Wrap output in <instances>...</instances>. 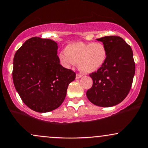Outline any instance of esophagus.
<instances>
[{
  "label": "esophagus",
  "instance_id": "obj_1",
  "mask_svg": "<svg viewBox=\"0 0 148 148\" xmlns=\"http://www.w3.org/2000/svg\"><path fill=\"white\" fill-rule=\"evenodd\" d=\"M82 74H80V73H77L76 74V79H79V78H80L81 77H82Z\"/></svg>",
  "mask_w": 148,
  "mask_h": 148
}]
</instances>
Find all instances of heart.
I'll use <instances>...</instances> for the list:
<instances>
[{
	"label": "heart",
	"instance_id": "obj_1",
	"mask_svg": "<svg viewBox=\"0 0 148 148\" xmlns=\"http://www.w3.org/2000/svg\"><path fill=\"white\" fill-rule=\"evenodd\" d=\"M106 50L101 43L76 42L69 44L66 51L59 54L60 61L66 68L79 64V68L85 73L99 70L106 59Z\"/></svg>",
	"mask_w": 148,
	"mask_h": 148
}]
</instances>
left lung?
<instances>
[{
	"label": "left lung",
	"mask_w": 148,
	"mask_h": 148,
	"mask_svg": "<svg viewBox=\"0 0 148 148\" xmlns=\"http://www.w3.org/2000/svg\"><path fill=\"white\" fill-rule=\"evenodd\" d=\"M97 40L103 43L107 56L103 66L90 74L93 84L86 95L95 105L110 107L121 102L131 90L136 70L133 51L119 36Z\"/></svg>",
	"instance_id": "obj_1"
}]
</instances>
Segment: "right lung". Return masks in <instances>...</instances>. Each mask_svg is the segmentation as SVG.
Returning <instances> with one entry per match:
<instances>
[{"instance_id":"add662e5","label":"right lung","mask_w":148,"mask_h":148,"mask_svg":"<svg viewBox=\"0 0 148 148\" xmlns=\"http://www.w3.org/2000/svg\"><path fill=\"white\" fill-rule=\"evenodd\" d=\"M57 49L54 41L35 36L24 43L14 56V85L23 102L35 112L59 107L75 78V73L60 64Z\"/></svg>"}]
</instances>
